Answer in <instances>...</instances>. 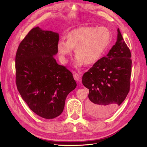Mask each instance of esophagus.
Returning a JSON list of instances; mask_svg holds the SVG:
<instances>
[{
    "label": "esophagus",
    "mask_w": 147,
    "mask_h": 147,
    "mask_svg": "<svg viewBox=\"0 0 147 147\" xmlns=\"http://www.w3.org/2000/svg\"><path fill=\"white\" fill-rule=\"evenodd\" d=\"M74 79H75L76 81H79V80H80V75L79 74L75 73V74L74 75Z\"/></svg>",
    "instance_id": "obj_1"
}]
</instances>
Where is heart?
Returning a JSON list of instances; mask_svg holds the SVG:
<instances>
[{
	"label": "heart",
	"instance_id": "1",
	"mask_svg": "<svg viewBox=\"0 0 147 147\" xmlns=\"http://www.w3.org/2000/svg\"><path fill=\"white\" fill-rule=\"evenodd\" d=\"M111 40L112 34L104 26L78 28L70 31L66 36V41L61 40L58 42L57 52L61 61L65 63L75 49V65L82 66L84 64L90 65L100 59Z\"/></svg>",
	"mask_w": 147,
	"mask_h": 147
}]
</instances>
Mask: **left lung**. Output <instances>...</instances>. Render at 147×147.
Returning <instances> with one entry per match:
<instances>
[{
    "mask_svg": "<svg viewBox=\"0 0 147 147\" xmlns=\"http://www.w3.org/2000/svg\"><path fill=\"white\" fill-rule=\"evenodd\" d=\"M116 43L108 55L102 57L85 72L83 85L89 89L88 113L105 118L116 111L130 90L131 53L118 29Z\"/></svg>",
    "mask_w": 147,
    "mask_h": 147,
    "instance_id": "1",
    "label": "left lung"
}]
</instances>
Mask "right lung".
Masks as SVG:
<instances>
[{"mask_svg":"<svg viewBox=\"0 0 147 147\" xmlns=\"http://www.w3.org/2000/svg\"><path fill=\"white\" fill-rule=\"evenodd\" d=\"M58 42L57 33L34 28L20 43L15 57L18 90L29 109L46 119L59 116L67 96L77 86L72 72L55 59Z\"/></svg>","mask_w":147,"mask_h":147,"instance_id":"right-lung-1","label":"right lung"}]
</instances>
